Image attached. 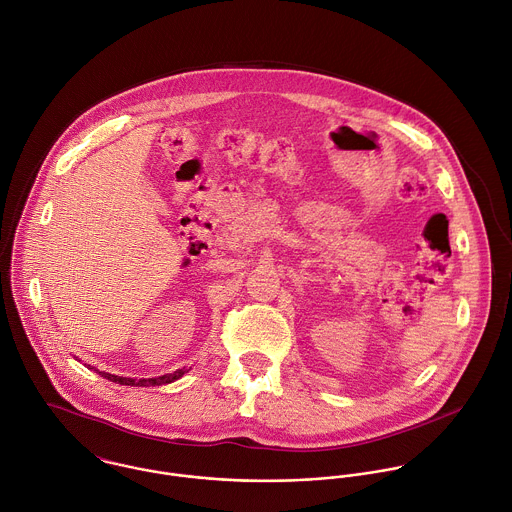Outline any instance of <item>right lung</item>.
<instances>
[{
	"label": "right lung",
	"mask_w": 512,
	"mask_h": 512,
	"mask_svg": "<svg viewBox=\"0 0 512 512\" xmlns=\"http://www.w3.org/2000/svg\"><path fill=\"white\" fill-rule=\"evenodd\" d=\"M91 368V366H89ZM93 372H97L99 376H103L106 380L114 382V384H120V386H136V388H144V386H162V384H172L176 380H180L188 370L182 368V370H176L172 374H164V376H158V378H122V376H114V374H108V372H101L97 368H91Z\"/></svg>",
	"instance_id": "obj_1"
}]
</instances>
